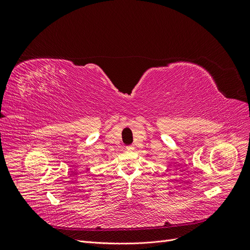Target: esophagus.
I'll use <instances>...</instances> for the list:
<instances>
[{"mask_svg":"<svg viewBox=\"0 0 250 250\" xmlns=\"http://www.w3.org/2000/svg\"><path fill=\"white\" fill-rule=\"evenodd\" d=\"M134 149V146L133 145H128V146H126V150H128V151H132Z\"/></svg>","mask_w":250,"mask_h":250,"instance_id":"obj_1","label":"esophagus"}]
</instances>
